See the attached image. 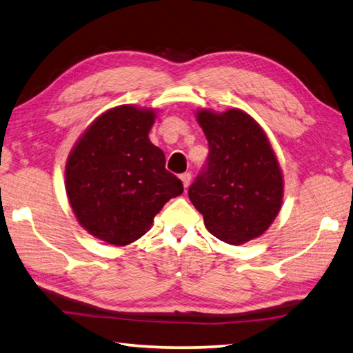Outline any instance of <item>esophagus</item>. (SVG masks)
I'll use <instances>...</instances> for the list:
<instances>
[{
    "label": "esophagus",
    "mask_w": 353,
    "mask_h": 353,
    "mask_svg": "<svg viewBox=\"0 0 353 353\" xmlns=\"http://www.w3.org/2000/svg\"><path fill=\"white\" fill-rule=\"evenodd\" d=\"M180 180L183 181V186L184 188H189L190 181H192V175H190L189 172H186V173H183V175H180Z\"/></svg>",
    "instance_id": "esophagus-1"
}]
</instances>
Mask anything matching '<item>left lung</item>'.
<instances>
[{
	"label": "left lung",
	"instance_id": "8db88e82",
	"mask_svg": "<svg viewBox=\"0 0 353 353\" xmlns=\"http://www.w3.org/2000/svg\"><path fill=\"white\" fill-rule=\"evenodd\" d=\"M196 119L209 154L189 200L212 236L230 245L250 242L281 211L283 181L276 154L261 125L242 110H200Z\"/></svg>",
	"mask_w": 353,
	"mask_h": 353
}]
</instances>
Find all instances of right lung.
<instances>
[{
    "label": "right lung",
    "mask_w": 353,
    "mask_h": 353,
    "mask_svg": "<svg viewBox=\"0 0 353 353\" xmlns=\"http://www.w3.org/2000/svg\"><path fill=\"white\" fill-rule=\"evenodd\" d=\"M154 111L132 105L105 111L68 157L66 194L91 236L123 246L150 230L154 215L183 194L181 180L148 139Z\"/></svg>",
    "instance_id": "obj_1"
}]
</instances>
